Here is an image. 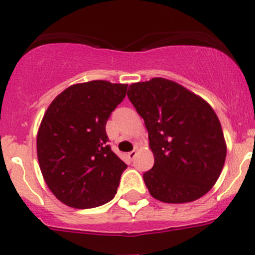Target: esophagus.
Here are the masks:
<instances>
[{"label":"esophagus","mask_w":255,"mask_h":255,"mask_svg":"<svg viewBox=\"0 0 255 255\" xmlns=\"http://www.w3.org/2000/svg\"><path fill=\"white\" fill-rule=\"evenodd\" d=\"M135 155H137V151H135V150H132V151H129V153H128V158H129L130 160H133V159L135 158Z\"/></svg>","instance_id":"obj_1"}]
</instances>
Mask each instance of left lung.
Listing matches in <instances>:
<instances>
[{
	"label": "left lung",
	"mask_w": 255,
	"mask_h": 255,
	"mask_svg": "<svg viewBox=\"0 0 255 255\" xmlns=\"http://www.w3.org/2000/svg\"><path fill=\"white\" fill-rule=\"evenodd\" d=\"M144 120L154 166L143 174L154 199L191 202L215 185L226 160L222 127L212 107L170 80L154 78L128 87Z\"/></svg>",
	"instance_id": "left-lung-1"
}]
</instances>
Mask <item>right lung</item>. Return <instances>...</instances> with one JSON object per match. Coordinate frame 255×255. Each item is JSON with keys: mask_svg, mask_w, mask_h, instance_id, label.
<instances>
[{"mask_svg": "<svg viewBox=\"0 0 255 255\" xmlns=\"http://www.w3.org/2000/svg\"><path fill=\"white\" fill-rule=\"evenodd\" d=\"M126 92L127 85L95 80L68 87L48 107L38 160L50 191L68 206L94 208L115 197L127 165L112 151L106 123Z\"/></svg>", "mask_w": 255, "mask_h": 255, "instance_id": "1", "label": "right lung"}]
</instances>
